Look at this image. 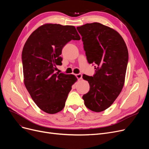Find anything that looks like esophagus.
<instances>
[{
  "label": "esophagus",
  "instance_id": "1",
  "mask_svg": "<svg viewBox=\"0 0 149 149\" xmlns=\"http://www.w3.org/2000/svg\"><path fill=\"white\" fill-rule=\"evenodd\" d=\"M75 76H76V77L77 78V79H78L79 80H81L82 79V75H81V74H76Z\"/></svg>",
  "mask_w": 149,
  "mask_h": 149
}]
</instances>
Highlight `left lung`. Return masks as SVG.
Returning a JSON list of instances; mask_svg holds the SVG:
<instances>
[{
    "label": "left lung",
    "mask_w": 149,
    "mask_h": 149,
    "mask_svg": "<svg viewBox=\"0 0 149 149\" xmlns=\"http://www.w3.org/2000/svg\"><path fill=\"white\" fill-rule=\"evenodd\" d=\"M77 29L82 36L87 60L95 69L93 77L83 75L90 88L82 97L88 109L101 112L113 104L124 86L128 49L118 31L100 23L86 24Z\"/></svg>",
    "instance_id": "left-lung-1"
}]
</instances>
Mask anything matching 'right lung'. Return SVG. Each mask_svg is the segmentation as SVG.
Returning a JSON list of instances; mask_svg holds the SVG:
<instances>
[{
  "instance_id": "right-lung-1",
  "label": "right lung",
  "mask_w": 149,
  "mask_h": 149,
  "mask_svg": "<svg viewBox=\"0 0 149 149\" xmlns=\"http://www.w3.org/2000/svg\"><path fill=\"white\" fill-rule=\"evenodd\" d=\"M80 37L72 25L46 24L35 30L22 50L24 85L31 99L41 110L49 114L64 108L72 85L77 80L72 74L55 73L62 65L63 47Z\"/></svg>"
}]
</instances>
